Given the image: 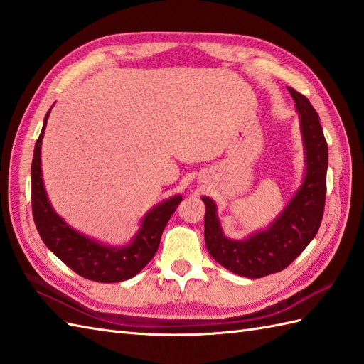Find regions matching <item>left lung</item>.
I'll return each instance as SVG.
<instances>
[{"label":"left lung","mask_w":364,"mask_h":364,"mask_svg":"<svg viewBox=\"0 0 364 364\" xmlns=\"http://www.w3.org/2000/svg\"><path fill=\"white\" fill-rule=\"evenodd\" d=\"M288 90L299 112L305 156L304 180L289 202L266 228L252 231L244 239H231L223 233L218 205L202 197L208 252L230 272L247 278H261L288 267L318 233L326 205L328 149L319 115L306 97L291 87Z\"/></svg>","instance_id":"8db88e82"}]
</instances>
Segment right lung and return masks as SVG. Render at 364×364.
I'll return each instance as SVG.
<instances>
[{
	"label": "right lung",
	"mask_w": 364,
	"mask_h": 364,
	"mask_svg": "<svg viewBox=\"0 0 364 364\" xmlns=\"http://www.w3.org/2000/svg\"><path fill=\"white\" fill-rule=\"evenodd\" d=\"M50 112L51 107L45 115L41 136L36 142L33 166H31V188H33L31 200H33V218L38 235L60 261L84 278L98 283H117L133 278L149 264L154 253L158 252L162 231L170 215L181 203L183 197L180 194L168 197L146 211L139 222L136 235L125 245L105 244L82 235L54 211L43 184L41 150Z\"/></svg>",
	"instance_id": "add662e5"
}]
</instances>
